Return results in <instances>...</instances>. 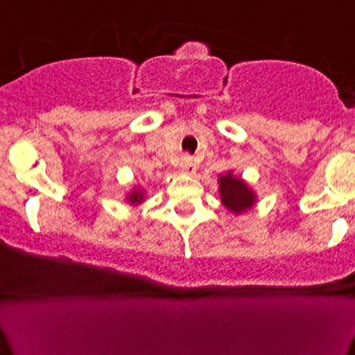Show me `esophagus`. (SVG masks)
Returning a JSON list of instances; mask_svg holds the SVG:
<instances>
[{
	"mask_svg": "<svg viewBox=\"0 0 355 355\" xmlns=\"http://www.w3.org/2000/svg\"><path fill=\"white\" fill-rule=\"evenodd\" d=\"M180 170L184 171V173H187V175H194L196 170H198V166H196L194 159H192L191 156L185 155L180 161Z\"/></svg>",
	"mask_w": 355,
	"mask_h": 355,
	"instance_id": "esophagus-1",
	"label": "esophagus"
}]
</instances>
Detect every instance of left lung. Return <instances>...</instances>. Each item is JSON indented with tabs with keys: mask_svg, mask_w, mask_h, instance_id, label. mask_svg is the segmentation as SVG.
<instances>
[{
	"mask_svg": "<svg viewBox=\"0 0 355 355\" xmlns=\"http://www.w3.org/2000/svg\"><path fill=\"white\" fill-rule=\"evenodd\" d=\"M218 182H220L221 202H223L232 213L241 214L252 206L254 194L241 178L234 177L232 173H227L221 175V177L218 178Z\"/></svg>",
	"mask_w": 355,
	"mask_h": 355,
	"instance_id": "1",
	"label": "left lung"
}]
</instances>
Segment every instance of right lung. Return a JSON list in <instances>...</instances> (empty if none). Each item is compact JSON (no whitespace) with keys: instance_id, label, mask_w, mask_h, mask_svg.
Here are the masks:
<instances>
[{"instance_id":"right-lung-1","label":"right lung","mask_w":355,"mask_h":355,"mask_svg":"<svg viewBox=\"0 0 355 355\" xmlns=\"http://www.w3.org/2000/svg\"><path fill=\"white\" fill-rule=\"evenodd\" d=\"M128 200H130L132 204H135V202H141V200H142V194H141V192H137V191H135V192H132V194H130V198H128Z\"/></svg>"}]
</instances>
